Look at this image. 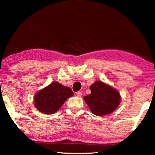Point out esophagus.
Returning a JSON list of instances; mask_svg holds the SVG:
<instances>
[{"label": "esophagus", "instance_id": "esophagus-1", "mask_svg": "<svg viewBox=\"0 0 155 155\" xmlns=\"http://www.w3.org/2000/svg\"><path fill=\"white\" fill-rule=\"evenodd\" d=\"M76 94H77V95L78 97H81L82 96V93H81V91H78L76 93Z\"/></svg>", "mask_w": 155, "mask_h": 155}]
</instances>
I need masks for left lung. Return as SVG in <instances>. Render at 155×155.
I'll use <instances>...</instances> for the list:
<instances>
[{
  "mask_svg": "<svg viewBox=\"0 0 155 155\" xmlns=\"http://www.w3.org/2000/svg\"><path fill=\"white\" fill-rule=\"evenodd\" d=\"M91 94L84 97V101L93 114L103 116L114 112L120 103L119 92L101 81H96L90 86Z\"/></svg>",
  "mask_w": 155,
  "mask_h": 155,
  "instance_id": "8db88e82",
  "label": "left lung"
}]
</instances>
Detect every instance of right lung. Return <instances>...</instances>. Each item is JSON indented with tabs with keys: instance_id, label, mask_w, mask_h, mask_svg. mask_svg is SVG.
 <instances>
[{
	"instance_id": "1",
	"label": "right lung",
	"mask_w": 155,
	"mask_h": 155,
	"mask_svg": "<svg viewBox=\"0 0 155 155\" xmlns=\"http://www.w3.org/2000/svg\"><path fill=\"white\" fill-rule=\"evenodd\" d=\"M73 95L74 93L70 87L53 82L35 95L34 105L39 112L52 114L58 112L66 100Z\"/></svg>"
}]
</instances>
